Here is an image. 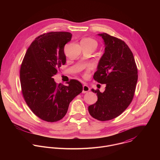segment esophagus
I'll return each mask as SVG.
<instances>
[{
    "label": "esophagus",
    "instance_id": "34e87169",
    "mask_svg": "<svg viewBox=\"0 0 160 160\" xmlns=\"http://www.w3.org/2000/svg\"><path fill=\"white\" fill-rule=\"evenodd\" d=\"M89 90H90V88L87 85H83V91H82L83 93L87 92H88Z\"/></svg>",
    "mask_w": 160,
    "mask_h": 160
}]
</instances>
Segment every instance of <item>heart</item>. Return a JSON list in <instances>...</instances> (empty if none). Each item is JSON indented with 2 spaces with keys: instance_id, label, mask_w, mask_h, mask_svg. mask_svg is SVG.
<instances>
[{
  "instance_id": "heart-1",
  "label": "heart",
  "mask_w": 160,
  "mask_h": 160,
  "mask_svg": "<svg viewBox=\"0 0 160 160\" xmlns=\"http://www.w3.org/2000/svg\"><path fill=\"white\" fill-rule=\"evenodd\" d=\"M82 42H85V43H90V44H92V45H96V46L97 47V45H98V42L95 40H94V39H92V38H85V39H84V40H82ZM91 68V67H89L88 69H87V72L85 73V74H84V77H86L87 75V73H88V71H89V70Z\"/></svg>"
}]
</instances>
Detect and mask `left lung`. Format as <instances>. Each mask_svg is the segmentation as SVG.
I'll use <instances>...</instances> for the list:
<instances>
[{
	"label": "left lung",
	"mask_w": 160,
	"mask_h": 160,
	"mask_svg": "<svg viewBox=\"0 0 160 160\" xmlns=\"http://www.w3.org/2000/svg\"><path fill=\"white\" fill-rule=\"evenodd\" d=\"M105 45L94 79L106 84L104 92L97 93V102L88 106L90 115L99 121H108L120 115L131 103L138 79V68L133 53L121 39L106 33L98 34Z\"/></svg>",
	"instance_id": "obj_1"
}]
</instances>
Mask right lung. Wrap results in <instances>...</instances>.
Returning a JSON list of instances; mask_svg holds the SVG:
<instances>
[{
    "mask_svg": "<svg viewBox=\"0 0 160 160\" xmlns=\"http://www.w3.org/2000/svg\"><path fill=\"white\" fill-rule=\"evenodd\" d=\"M72 37L65 32L40 35L30 45L21 65L22 96L35 115L45 122L61 120L70 102L82 92V85L77 80H70L66 86L52 78L66 63L64 45Z\"/></svg>",
    "mask_w": 160,
    "mask_h": 160,
    "instance_id": "obj_1",
    "label": "right lung"
}]
</instances>
